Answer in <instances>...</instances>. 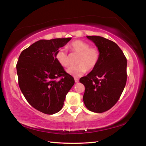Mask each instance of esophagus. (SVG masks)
<instances>
[{
	"label": "esophagus",
	"instance_id": "34e87169",
	"mask_svg": "<svg viewBox=\"0 0 146 146\" xmlns=\"http://www.w3.org/2000/svg\"><path fill=\"white\" fill-rule=\"evenodd\" d=\"M78 81H79V80H78V78H75V82L76 83H77V82H78Z\"/></svg>",
	"mask_w": 146,
	"mask_h": 146
}]
</instances>
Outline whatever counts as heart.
Wrapping results in <instances>:
<instances>
[{
    "instance_id": "obj_1",
    "label": "heart",
    "mask_w": 146,
    "mask_h": 146,
    "mask_svg": "<svg viewBox=\"0 0 146 146\" xmlns=\"http://www.w3.org/2000/svg\"><path fill=\"white\" fill-rule=\"evenodd\" d=\"M69 48L73 53L78 54L76 66H71L67 70V73L74 77H79L87 71H92L99 62L100 51L95 47H90L88 43L80 40H74L69 45ZM55 59L64 68L69 65V56L67 51L60 48L55 53Z\"/></svg>"
}]
</instances>
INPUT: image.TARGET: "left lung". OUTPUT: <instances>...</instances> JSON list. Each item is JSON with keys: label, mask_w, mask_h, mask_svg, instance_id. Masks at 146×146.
<instances>
[{"label": "left lung", "mask_w": 146, "mask_h": 146, "mask_svg": "<svg viewBox=\"0 0 146 146\" xmlns=\"http://www.w3.org/2000/svg\"><path fill=\"white\" fill-rule=\"evenodd\" d=\"M100 53L99 62L80 82L85 86L83 100L91 111L103 113L119 99L127 81V59L114 42L99 36H87Z\"/></svg>", "instance_id": "left-lung-1"}]
</instances>
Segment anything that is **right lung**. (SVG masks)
Segmentation results:
<instances>
[{
  "instance_id": "right-lung-1",
  "label": "right lung",
  "mask_w": 146,
  "mask_h": 146,
  "mask_svg": "<svg viewBox=\"0 0 146 146\" xmlns=\"http://www.w3.org/2000/svg\"><path fill=\"white\" fill-rule=\"evenodd\" d=\"M71 38L40 40L22 51L16 68L19 86L32 107L47 115L61 110L75 84L55 59L59 48Z\"/></svg>"
}]
</instances>
